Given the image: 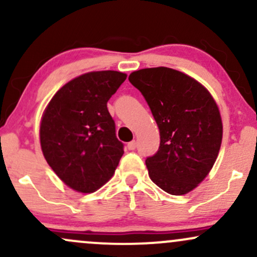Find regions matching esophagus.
I'll use <instances>...</instances> for the list:
<instances>
[{"mask_svg": "<svg viewBox=\"0 0 257 257\" xmlns=\"http://www.w3.org/2000/svg\"><path fill=\"white\" fill-rule=\"evenodd\" d=\"M137 149V141L133 140L131 141V143H128V150H131V151H133V150Z\"/></svg>", "mask_w": 257, "mask_h": 257, "instance_id": "obj_1", "label": "esophagus"}]
</instances>
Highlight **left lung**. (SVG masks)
<instances>
[{
	"mask_svg": "<svg viewBox=\"0 0 257 257\" xmlns=\"http://www.w3.org/2000/svg\"><path fill=\"white\" fill-rule=\"evenodd\" d=\"M129 82L145 98L161 135L158 151L146 158L150 178L174 196L188 193L219 155L222 122L216 102L199 82L169 67L134 71Z\"/></svg>",
	"mask_w": 257,
	"mask_h": 257,
	"instance_id": "1",
	"label": "left lung"
}]
</instances>
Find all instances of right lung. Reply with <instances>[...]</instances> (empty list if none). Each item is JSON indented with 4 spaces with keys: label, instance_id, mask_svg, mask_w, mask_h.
I'll use <instances>...</instances> for the list:
<instances>
[{
    "label": "right lung",
    "instance_id": "add662e5",
    "mask_svg": "<svg viewBox=\"0 0 257 257\" xmlns=\"http://www.w3.org/2000/svg\"><path fill=\"white\" fill-rule=\"evenodd\" d=\"M125 78L110 70L84 73L60 88L44 111L43 156L72 190L95 192L112 178L124 153L107 101Z\"/></svg>",
    "mask_w": 257,
    "mask_h": 257
}]
</instances>
